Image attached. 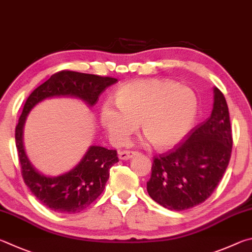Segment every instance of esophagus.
<instances>
[{
  "label": "esophagus",
  "mask_w": 252,
  "mask_h": 252,
  "mask_svg": "<svg viewBox=\"0 0 252 252\" xmlns=\"http://www.w3.org/2000/svg\"><path fill=\"white\" fill-rule=\"evenodd\" d=\"M138 153L136 152H130V151H121L118 152V158L122 160H127L129 158H133L134 156L137 155Z\"/></svg>",
  "instance_id": "obj_1"
}]
</instances>
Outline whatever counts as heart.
Here are the masks:
<instances>
[{"instance_id":"1","label":"heart","mask_w":252,"mask_h":252,"mask_svg":"<svg viewBox=\"0 0 252 252\" xmlns=\"http://www.w3.org/2000/svg\"><path fill=\"white\" fill-rule=\"evenodd\" d=\"M114 105L100 108V123L115 145H124L138 128L158 149L174 147L190 130L198 113L191 88L166 79H140L116 92Z\"/></svg>"}]
</instances>
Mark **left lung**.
I'll list each match as a JSON object with an SVG mask.
<instances>
[{
  "mask_svg": "<svg viewBox=\"0 0 252 252\" xmlns=\"http://www.w3.org/2000/svg\"><path fill=\"white\" fill-rule=\"evenodd\" d=\"M232 133L226 98L214 88L210 116L171 151L154 157L147 191L169 210L190 209L211 196L226 171Z\"/></svg>",
  "mask_w": 252,
  "mask_h": 252,
  "instance_id": "left-lung-1",
  "label": "left lung"
}]
</instances>
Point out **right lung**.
<instances>
[{"label": "right lung", "instance_id": "1", "mask_svg": "<svg viewBox=\"0 0 252 252\" xmlns=\"http://www.w3.org/2000/svg\"><path fill=\"white\" fill-rule=\"evenodd\" d=\"M116 78L62 70L32 92L25 101L15 128V143L24 183L42 205L60 214H76L87 208L103 192L109 178V169L118 161L117 152L91 146L82 160L68 173L51 177L35 169L26 156L23 128L26 116L35 105L51 97H75L94 106L99 95Z\"/></svg>", "mask_w": 252, "mask_h": 252}]
</instances>
